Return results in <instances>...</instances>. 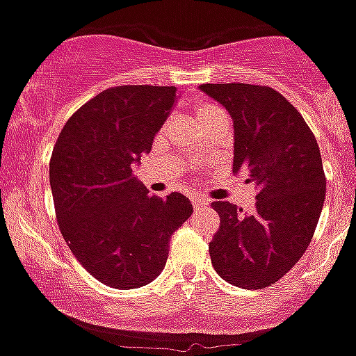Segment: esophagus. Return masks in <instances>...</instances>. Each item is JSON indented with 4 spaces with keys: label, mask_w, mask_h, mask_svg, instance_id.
<instances>
[{
    "label": "esophagus",
    "mask_w": 356,
    "mask_h": 356,
    "mask_svg": "<svg viewBox=\"0 0 356 356\" xmlns=\"http://www.w3.org/2000/svg\"><path fill=\"white\" fill-rule=\"evenodd\" d=\"M192 203H194L195 211H201V209H205V207L209 205V200H207V197H200V195H195V197H192Z\"/></svg>",
    "instance_id": "1"
}]
</instances>
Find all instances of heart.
Here are the masks:
<instances>
[{"label": "heart", "mask_w": 356, "mask_h": 356, "mask_svg": "<svg viewBox=\"0 0 356 356\" xmlns=\"http://www.w3.org/2000/svg\"><path fill=\"white\" fill-rule=\"evenodd\" d=\"M220 108L216 107V105H211V103H200L197 107H195V118H197V122H201L203 118H207V116H211V114L218 113Z\"/></svg>", "instance_id": "heart-1"}]
</instances>
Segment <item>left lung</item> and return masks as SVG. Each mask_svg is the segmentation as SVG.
<instances>
[{
  "mask_svg": "<svg viewBox=\"0 0 356 356\" xmlns=\"http://www.w3.org/2000/svg\"><path fill=\"white\" fill-rule=\"evenodd\" d=\"M234 125L233 172L257 188L251 214L214 201L220 229L209 243L218 275L238 288L271 286L309 248L325 201V173L314 134L298 108L270 86L201 85Z\"/></svg>",
  "mask_w": 356,
  "mask_h": 356,
  "instance_id": "obj_1",
  "label": "left lung"
}]
</instances>
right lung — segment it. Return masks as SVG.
Returning <instances> with one entry per match:
<instances>
[{"label":"right lung","instance_id":"right-lung-1","mask_svg":"<svg viewBox=\"0 0 356 356\" xmlns=\"http://www.w3.org/2000/svg\"><path fill=\"white\" fill-rule=\"evenodd\" d=\"M175 86H113L70 116L49 161L64 240L90 275L118 290L149 284L172 234L192 216L186 195H147L133 164L172 113Z\"/></svg>","mask_w":356,"mask_h":356}]
</instances>
